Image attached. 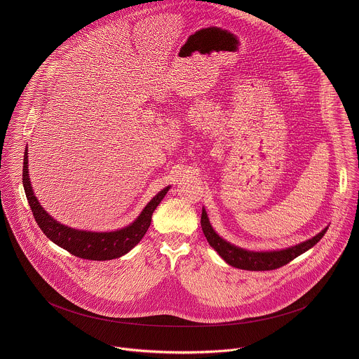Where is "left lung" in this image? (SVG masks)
I'll return each instance as SVG.
<instances>
[{"instance_id": "8db88e82", "label": "left lung", "mask_w": 359, "mask_h": 359, "mask_svg": "<svg viewBox=\"0 0 359 359\" xmlns=\"http://www.w3.org/2000/svg\"><path fill=\"white\" fill-rule=\"evenodd\" d=\"M202 229L205 233V239L208 245L219 255V257L229 265L239 268V269H246V271H269V269H276L296 257L306 253L311 248H313L326 233L327 228L322 229L319 233L312 236L306 242H302L296 246H290L282 250H271V252H256V250H248L243 248H239L236 245H232L222 239L211 226L207 211L205 207L202 210Z\"/></svg>"}]
</instances>
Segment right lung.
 <instances>
[{"instance_id":"right-lung-1","label":"right lung","mask_w":359,"mask_h":359,"mask_svg":"<svg viewBox=\"0 0 359 359\" xmlns=\"http://www.w3.org/2000/svg\"><path fill=\"white\" fill-rule=\"evenodd\" d=\"M27 148L23 157V188L26 192L27 202L33 211L36 222L40 229L46 233V236L52 241L59 248L67 250L73 256L95 259V261H106L127 255L133 250L140 241L145 236L151 221L154 208L163 201L165 194L171 187H165L161 189L154 199L145 205L141 214L127 226L110 232H93L70 228L67 225L60 224L44 210L36 198L32 182L29 178V158H27Z\"/></svg>"}]
</instances>
